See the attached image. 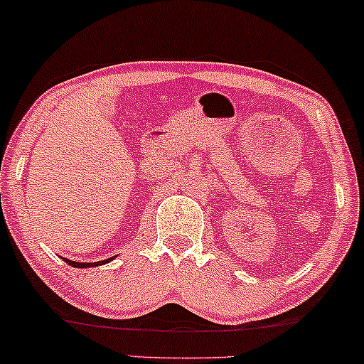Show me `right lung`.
I'll return each mask as SVG.
<instances>
[{"mask_svg":"<svg viewBox=\"0 0 364 364\" xmlns=\"http://www.w3.org/2000/svg\"><path fill=\"white\" fill-rule=\"evenodd\" d=\"M65 261H67L68 264H72V267H75V268H89V267H97V264H105V263H108V261H112V259H106V261L103 259V261H97V263H79V261H72V259H65Z\"/></svg>","mask_w":364,"mask_h":364,"instance_id":"right-lung-1","label":"right lung"}]
</instances>
